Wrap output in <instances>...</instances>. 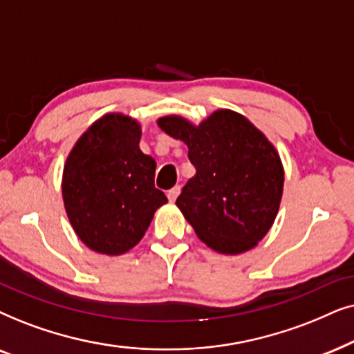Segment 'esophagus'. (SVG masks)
<instances>
[{"mask_svg": "<svg viewBox=\"0 0 354 354\" xmlns=\"http://www.w3.org/2000/svg\"><path fill=\"white\" fill-rule=\"evenodd\" d=\"M180 192H181V186H174V187H171V189L168 191V201L169 202H174L178 199V196H180Z\"/></svg>", "mask_w": 354, "mask_h": 354, "instance_id": "1", "label": "esophagus"}]
</instances>
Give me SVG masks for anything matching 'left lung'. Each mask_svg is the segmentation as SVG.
<instances>
[{"instance_id": "8db88e82", "label": "left lung", "mask_w": 354, "mask_h": 354, "mask_svg": "<svg viewBox=\"0 0 354 354\" xmlns=\"http://www.w3.org/2000/svg\"><path fill=\"white\" fill-rule=\"evenodd\" d=\"M158 126L187 145L196 176L176 199L207 246L223 254L249 251L279 212L283 168L277 150L246 118L218 110L199 124L165 116Z\"/></svg>"}]
</instances>
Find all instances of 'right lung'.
<instances>
[{
  "label": "right lung",
  "mask_w": 354,
  "mask_h": 354,
  "mask_svg": "<svg viewBox=\"0 0 354 354\" xmlns=\"http://www.w3.org/2000/svg\"><path fill=\"white\" fill-rule=\"evenodd\" d=\"M140 126L122 115L93 122L71 150L63 199L75 234L93 251L118 256L147 232L167 196L155 187V160L139 149Z\"/></svg>",
  "instance_id": "add662e5"
}]
</instances>
